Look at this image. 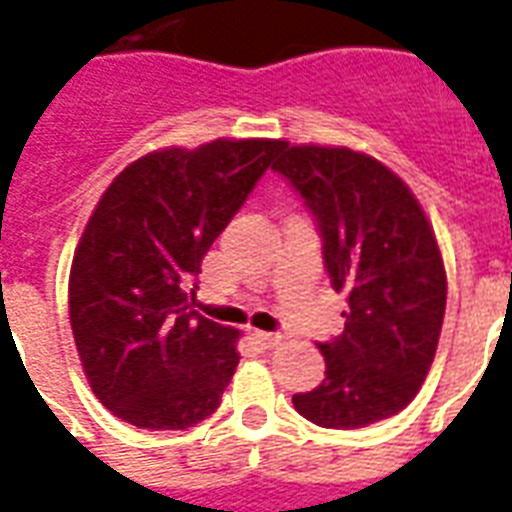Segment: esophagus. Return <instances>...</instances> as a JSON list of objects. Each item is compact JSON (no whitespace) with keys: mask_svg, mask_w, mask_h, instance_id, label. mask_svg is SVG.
<instances>
[{"mask_svg":"<svg viewBox=\"0 0 512 512\" xmlns=\"http://www.w3.org/2000/svg\"><path fill=\"white\" fill-rule=\"evenodd\" d=\"M253 339H256V344H259L261 350H275L277 344L283 342V336L269 334V331H253Z\"/></svg>","mask_w":512,"mask_h":512,"instance_id":"obj_1","label":"esophagus"}]
</instances>
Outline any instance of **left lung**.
Segmentation results:
<instances>
[{
	"instance_id": "left-lung-1",
	"label": "left lung",
	"mask_w": 512,
	"mask_h": 512,
	"mask_svg": "<svg viewBox=\"0 0 512 512\" xmlns=\"http://www.w3.org/2000/svg\"><path fill=\"white\" fill-rule=\"evenodd\" d=\"M283 173L323 235L344 331L318 344L326 379L293 395L320 427L374 425L414 400L433 366L446 312V269L422 205L390 168L347 146L283 144Z\"/></svg>"
}]
</instances>
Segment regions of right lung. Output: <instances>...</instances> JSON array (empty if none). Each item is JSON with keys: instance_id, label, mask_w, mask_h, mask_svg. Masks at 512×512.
<instances>
[{"instance_id": "1", "label": "right lung", "mask_w": 512, "mask_h": 512, "mask_svg": "<svg viewBox=\"0 0 512 512\" xmlns=\"http://www.w3.org/2000/svg\"><path fill=\"white\" fill-rule=\"evenodd\" d=\"M285 141L216 138L130 162L101 194L69 275L79 360L114 417L186 430L211 417L240 363V331L189 310L202 256Z\"/></svg>"}]
</instances>
